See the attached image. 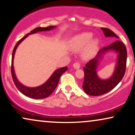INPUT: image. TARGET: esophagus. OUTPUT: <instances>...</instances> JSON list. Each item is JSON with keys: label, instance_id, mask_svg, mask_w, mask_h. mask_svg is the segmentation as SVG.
Masks as SVG:
<instances>
[{"label": "esophagus", "instance_id": "obj_1", "mask_svg": "<svg viewBox=\"0 0 135 135\" xmlns=\"http://www.w3.org/2000/svg\"><path fill=\"white\" fill-rule=\"evenodd\" d=\"M80 66V63H79V62H75V63H74V64H73V68H74V69H79Z\"/></svg>", "mask_w": 135, "mask_h": 135}]
</instances>
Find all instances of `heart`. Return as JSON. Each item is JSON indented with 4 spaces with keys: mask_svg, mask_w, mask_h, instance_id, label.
<instances>
[{
    "mask_svg": "<svg viewBox=\"0 0 135 135\" xmlns=\"http://www.w3.org/2000/svg\"><path fill=\"white\" fill-rule=\"evenodd\" d=\"M92 33L83 32L73 36L70 40L69 47L74 51H79L84 47L82 51V56L84 59L92 58L99 49V40L97 38H93Z\"/></svg>",
    "mask_w": 135,
    "mask_h": 135,
    "instance_id": "heart-1",
    "label": "heart"
}]
</instances>
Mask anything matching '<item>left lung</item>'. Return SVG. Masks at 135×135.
<instances>
[{
    "instance_id": "obj_1",
    "label": "left lung",
    "mask_w": 135,
    "mask_h": 135,
    "mask_svg": "<svg viewBox=\"0 0 135 135\" xmlns=\"http://www.w3.org/2000/svg\"><path fill=\"white\" fill-rule=\"evenodd\" d=\"M101 29L106 37H114L115 39H118L116 34L110 29L106 28H101ZM110 50L117 52L116 66L112 76L107 80H102L97 76L96 70L103 56ZM127 59V48L125 45L119 40H116L108 46L101 49L95 58L91 59L84 68V80L83 88L85 93L89 95L99 96L107 93L114 89L125 75Z\"/></svg>"
}]
</instances>
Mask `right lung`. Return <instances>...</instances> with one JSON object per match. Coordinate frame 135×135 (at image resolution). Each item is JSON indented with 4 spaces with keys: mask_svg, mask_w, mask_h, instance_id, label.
Returning <instances> with one entry per match:
<instances>
[{
    "mask_svg": "<svg viewBox=\"0 0 135 135\" xmlns=\"http://www.w3.org/2000/svg\"><path fill=\"white\" fill-rule=\"evenodd\" d=\"M55 26H50L48 27H38L33 30L30 31V33H28L27 35L22 38L20 40H19L15 46L14 47V49L12 52V66H11V72H12V76L13 79V83L15 84V86L18 89V90L20 91L21 93H22L23 95H25L27 97L31 99H45L50 96L52 92L55 90L56 87H57V84L59 83V79H60L61 75H62L64 72L68 70V67H64L59 68L58 69H56L54 72L53 74L51 75V76L48 79L46 83L43 84L38 87H28L25 86L21 84L18 80L17 79L16 76H15V71H14L13 68V57L15 55V51L19 44L25 38L27 37L29 35L34 34L38 32V31H49L55 28Z\"/></svg>",
    "mask_w": 135,
    "mask_h": 135,
    "instance_id": "1",
    "label": "right lung"
}]
</instances>
